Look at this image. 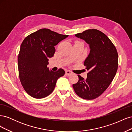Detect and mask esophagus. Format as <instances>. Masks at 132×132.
I'll return each instance as SVG.
<instances>
[{
    "instance_id": "1",
    "label": "esophagus",
    "mask_w": 132,
    "mask_h": 132,
    "mask_svg": "<svg viewBox=\"0 0 132 132\" xmlns=\"http://www.w3.org/2000/svg\"><path fill=\"white\" fill-rule=\"evenodd\" d=\"M65 74H66V75L69 76V75H71V74H72V72H71V71H70L69 70H67L65 71Z\"/></svg>"
}]
</instances>
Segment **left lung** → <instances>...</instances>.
<instances>
[{"label":"left lung","instance_id":"left-lung-1","mask_svg":"<svg viewBox=\"0 0 132 132\" xmlns=\"http://www.w3.org/2000/svg\"><path fill=\"white\" fill-rule=\"evenodd\" d=\"M84 40L90 49L84 65L90 71L84 79L78 75L79 81L73 85L75 93L85 100L100 96L112 81L118 69V55L116 48L101 31L89 29L75 35Z\"/></svg>","mask_w":132,"mask_h":132}]
</instances>
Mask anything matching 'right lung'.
I'll list each match as a JSON object with an SVG mask.
<instances>
[{
    "label": "right lung",
    "instance_id": "add662e5",
    "mask_svg": "<svg viewBox=\"0 0 132 132\" xmlns=\"http://www.w3.org/2000/svg\"><path fill=\"white\" fill-rule=\"evenodd\" d=\"M68 36L42 29L23 39L18 55L19 75L23 89L31 96L47 97L53 92L58 78L64 75L63 69L53 71L47 65L55 52L54 46Z\"/></svg>",
    "mask_w": 132,
    "mask_h": 132
}]
</instances>
